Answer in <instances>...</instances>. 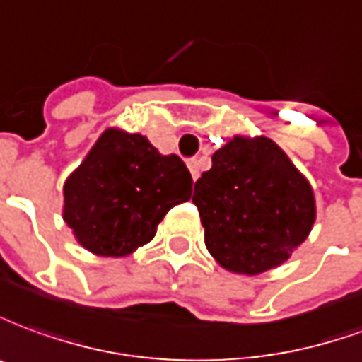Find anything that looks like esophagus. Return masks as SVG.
I'll return each mask as SVG.
<instances>
[{
    "instance_id": "1",
    "label": "esophagus",
    "mask_w": 362,
    "mask_h": 362,
    "mask_svg": "<svg viewBox=\"0 0 362 362\" xmlns=\"http://www.w3.org/2000/svg\"><path fill=\"white\" fill-rule=\"evenodd\" d=\"M187 168H189V171H191V175H193V179L197 181L199 179V175H201V171H199V160H189L187 161Z\"/></svg>"
}]
</instances>
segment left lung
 Returning a JSON list of instances; mask_svg holds the SVG:
<instances>
[{"label":"left lung","mask_w":362,"mask_h":362,"mask_svg":"<svg viewBox=\"0 0 362 362\" xmlns=\"http://www.w3.org/2000/svg\"><path fill=\"white\" fill-rule=\"evenodd\" d=\"M193 202L210 255L240 275L283 265L316 220L308 179L265 136H234L216 150Z\"/></svg>","instance_id":"8db88e82"}]
</instances>
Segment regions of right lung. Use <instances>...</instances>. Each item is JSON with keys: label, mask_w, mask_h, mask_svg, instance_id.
<instances>
[{"label": "right lung", "mask_w": 362, "mask_h": 362, "mask_svg": "<svg viewBox=\"0 0 362 362\" xmlns=\"http://www.w3.org/2000/svg\"><path fill=\"white\" fill-rule=\"evenodd\" d=\"M193 179L179 156H161L142 134L107 128L64 183V220L87 251L124 257L152 242Z\"/></svg>", "instance_id": "obj_1"}]
</instances>
